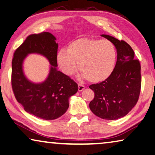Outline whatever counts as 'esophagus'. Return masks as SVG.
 Returning <instances> with one entry per match:
<instances>
[{"mask_svg":"<svg viewBox=\"0 0 155 155\" xmlns=\"http://www.w3.org/2000/svg\"><path fill=\"white\" fill-rule=\"evenodd\" d=\"M85 88V86L82 84H78V91L80 92L82 91Z\"/></svg>","mask_w":155,"mask_h":155,"instance_id":"34e87169","label":"esophagus"}]
</instances>
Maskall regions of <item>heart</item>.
<instances>
[{"label":"heart","mask_w":155,"mask_h":155,"mask_svg":"<svg viewBox=\"0 0 155 155\" xmlns=\"http://www.w3.org/2000/svg\"><path fill=\"white\" fill-rule=\"evenodd\" d=\"M117 51L109 40L80 38L71 42L67 50L61 49L57 53V62L62 72L70 75L78 68L81 76L93 83L103 82L114 69Z\"/></svg>","instance_id":"1"}]
</instances>
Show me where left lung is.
<instances>
[{
	"instance_id": "1",
	"label": "left lung",
	"mask_w": 155,
	"mask_h": 155,
	"mask_svg": "<svg viewBox=\"0 0 155 155\" xmlns=\"http://www.w3.org/2000/svg\"><path fill=\"white\" fill-rule=\"evenodd\" d=\"M114 44L117 61L112 74L89 88L94 97L89 104L94 114L105 120H117L126 116L139 99L142 78L141 65L128 43L107 35H101Z\"/></svg>"
}]
</instances>
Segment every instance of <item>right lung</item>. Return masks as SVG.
<instances>
[{"label": "right lung", "instance_id": "right-lung-1", "mask_svg": "<svg viewBox=\"0 0 155 155\" xmlns=\"http://www.w3.org/2000/svg\"><path fill=\"white\" fill-rule=\"evenodd\" d=\"M58 43L50 32L30 35L15 51L12 60V86L16 100L29 114L43 120L61 117L69 107V98L77 93V83L57 70ZM46 57L52 65L47 79L40 84L32 83L23 75L22 63L28 53Z\"/></svg>", "mask_w": 155, "mask_h": 155}]
</instances>
